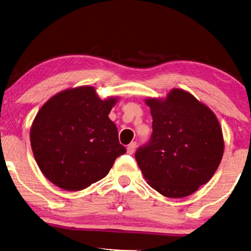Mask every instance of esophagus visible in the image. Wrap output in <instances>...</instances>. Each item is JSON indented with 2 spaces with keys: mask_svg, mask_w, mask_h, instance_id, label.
Masks as SVG:
<instances>
[{
  "mask_svg": "<svg viewBox=\"0 0 251 251\" xmlns=\"http://www.w3.org/2000/svg\"><path fill=\"white\" fill-rule=\"evenodd\" d=\"M136 148H137V142H131V144L128 146V148H126V151H128V153H133Z\"/></svg>",
  "mask_w": 251,
  "mask_h": 251,
  "instance_id": "1",
  "label": "esophagus"
}]
</instances>
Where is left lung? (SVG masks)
<instances>
[{"label":"left lung","instance_id":"obj_1","mask_svg":"<svg viewBox=\"0 0 251 251\" xmlns=\"http://www.w3.org/2000/svg\"><path fill=\"white\" fill-rule=\"evenodd\" d=\"M152 133L136 160L148 184L161 195L185 198L214 175L225 141L215 114L191 93L174 88L166 99H147Z\"/></svg>","mask_w":251,"mask_h":251}]
</instances>
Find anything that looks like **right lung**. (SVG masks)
I'll list each match as a JSON object with an SVG mask.
<instances>
[{
	"instance_id": "1",
	"label": "right lung",
	"mask_w": 251,
	"mask_h": 251,
	"mask_svg": "<svg viewBox=\"0 0 251 251\" xmlns=\"http://www.w3.org/2000/svg\"><path fill=\"white\" fill-rule=\"evenodd\" d=\"M118 98L101 100L92 86L53 95L41 106L30 130L40 171L63 190L80 191L109 174L126 153L109 113Z\"/></svg>"
}]
</instances>
